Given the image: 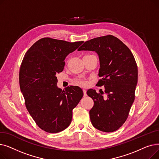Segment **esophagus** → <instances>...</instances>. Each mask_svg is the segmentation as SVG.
Returning a JSON list of instances; mask_svg holds the SVG:
<instances>
[{
  "mask_svg": "<svg viewBox=\"0 0 159 159\" xmlns=\"http://www.w3.org/2000/svg\"><path fill=\"white\" fill-rule=\"evenodd\" d=\"M83 92H84V96L86 97L87 96V93H86V89H83Z\"/></svg>",
  "mask_w": 159,
  "mask_h": 159,
  "instance_id": "esophagus-1",
  "label": "esophagus"
}]
</instances>
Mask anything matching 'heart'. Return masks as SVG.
I'll return each mask as SVG.
<instances>
[{"label":"heart","mask_w":159,"mask_h":159,"mask_svg":"<svg viewBox=\"0 0 159 159\" xmlns=\"http://www.w3.org/2000/svg\"><path fill=\"white\" fill-rule=\"evenodd\" d=\"M79 82L80 83V84H85V83H84V82H83V81H80H80H79Z\"/></svg>","instance_id":"heart-1"}]
</instances>
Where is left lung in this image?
<instances>
[{"instance_id":"8db88e82","label":"left lung","mask_w":159,"mask_h":159,"mask_svg":"<svg viewBox=\"0 0 159 159\" xmlns=\"http://www.w3.org/2000/svg\"><path fill=\"white\" fill-rule=\"evenodd\" d=\"M92 51L97 53L100 62L97 83L104 86V92L97 93L93 89L87 94L93 100L89 111L93 126L104 132H113L126 120L135 100L138 81L137 66L130 49L113 35L97 37L86 41L79 51Z\"/></svg>"}]
</instances>
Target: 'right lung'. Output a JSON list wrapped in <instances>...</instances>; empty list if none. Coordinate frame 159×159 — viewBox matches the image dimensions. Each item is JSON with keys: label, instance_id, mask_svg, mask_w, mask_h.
I'll return each mask as SVG.
<instances>
[{"label": "right lung", "instance_id": "1", "mask_svg": "<svg viewBox=\"0 0 159 159\" xmlns=\"http://www.w3.org/2000/svg\"><path fill=\"white\" fill-rule=\"evenodd\" d=\"M83 43L43 38L24 55L19 72L20 91L31 117L46 132L58 133L68 128L72 111L83 97L79 86L58 88L56 77L64 70L66 57Z\"/></svg>", "mask_w": 159, "mask_h": 159}]
</instances>
